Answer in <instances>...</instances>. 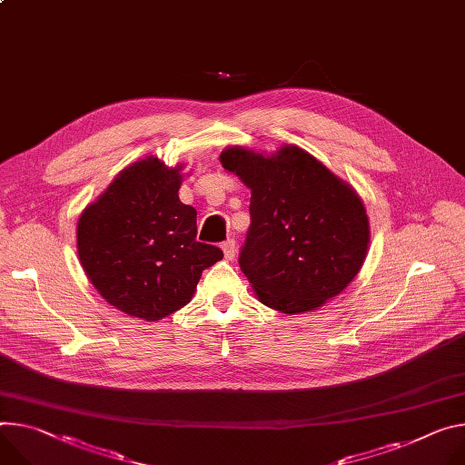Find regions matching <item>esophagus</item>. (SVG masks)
Returning <instances> with one entry per match:
<instances>
[{"mask_svg":"<svg viewBox=\"0 0 465 465\" xmlns=\"http://www.w3.org/2000/svg\"><path fill=\"white\" fill-rule=\"evenodd\" d=\"M223 250H224V258L226 260H233L235 258V241L228 239L223 242Z\"/></svg>","mask_w":465,"mask_h":465,"instance_id":"esophagus-1","label":"esophagus"}]
</instances>
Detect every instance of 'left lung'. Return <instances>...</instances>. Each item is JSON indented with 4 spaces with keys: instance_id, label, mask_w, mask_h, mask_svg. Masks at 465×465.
<instances>
[{
    "instance_id": "left-lung-1",
    "label": "left lung",
    "mask_w": 465,
    "mask_h": 465,
    "mask_svg": "<svg viewBox=\"0 0 465 465\" xmlns=\"http://www.w3.org/2000/svg\"><path fill=\"white\" fill-rule=\"evenodd\" d=\"M221 163L252 189L239 267L260 301L302 313L340 294L361 269L369 244L358 194L297 146L271 157L228 148Z\"/></svg>"
}]
</instances>
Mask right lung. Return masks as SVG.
Masks as SVG:
<instances>
[{
  "label": "right lung",
  "instance_id": "1",
  "mask_svg": "<svg viewBox=\"0 0 465 465\" xmlns=\"http://www.w3.org/2000/svg\"><path fill=\"white\" fill-rule=\"evenodd\" d=\"M180 168L146 157L122 171L77 223V254L102 297L159 321L183 308L223 250L196 241V209L182 203Z\"/></svg>",
  "mask_w": 465,
  "mask_h": 465
}]
</instances>
